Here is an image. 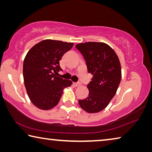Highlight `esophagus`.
<instances>
[{"instance_id":"1","label":"esophagus","mask_w":152,"mask_h":152,"mask_svg":"<svg viewBox=\"0 0 152 152\" xmlns=\"http://www.w3.org/2000/svg\"><path fill=\"white\" fill-rule=\"evenodd\" d=\"M74 85L77 87V86H80V82H76V83H74Z\"/></svg>"}]
</instances>
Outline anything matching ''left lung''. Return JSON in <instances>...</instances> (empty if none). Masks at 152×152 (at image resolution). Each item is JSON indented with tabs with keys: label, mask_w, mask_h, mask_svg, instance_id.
<instances>
[{
	"label": "left lung",
	"mask_w": 152,
	"mask_h": 152,
	"mask_svg": "<svg viewBox=\"0 0 152 152\" xmlns=\"http://www.w3.org/2000/svg\"><path fill=\"white\" fill-rule=\"evenodd\" d=\"M76 48L83 55L88 72L93 75L88 84L89 95L79 100V105L88 113H97L106 108L114 98L122 78L117 54L104 42L80 43Z\"/></svg>",
	"instance_id": "left-lung-1"
}]
</instances>
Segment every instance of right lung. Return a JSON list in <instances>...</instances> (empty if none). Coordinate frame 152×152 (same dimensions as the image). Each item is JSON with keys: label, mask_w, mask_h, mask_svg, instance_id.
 I'll use <instances>...</instances> for the list:
<instances>
[{"label": "right lung", "mask_w": 152, "mask_h": 152, "mask_svg": "<svg viewBox=\"0 0 152 152\" xmlns=\"http://www.w3.org/2000/svg\"><path fill=\"white\" fill-rule=\"evenodd\" d=\"M73 42L44 40L30 49L23 63L24 86L31 102L38 108L48 110L58 104L63 90L72 82L56 76L62 70L60 61Z\"/></svg>", "instance_id": "add662e5"}]
</instances>
